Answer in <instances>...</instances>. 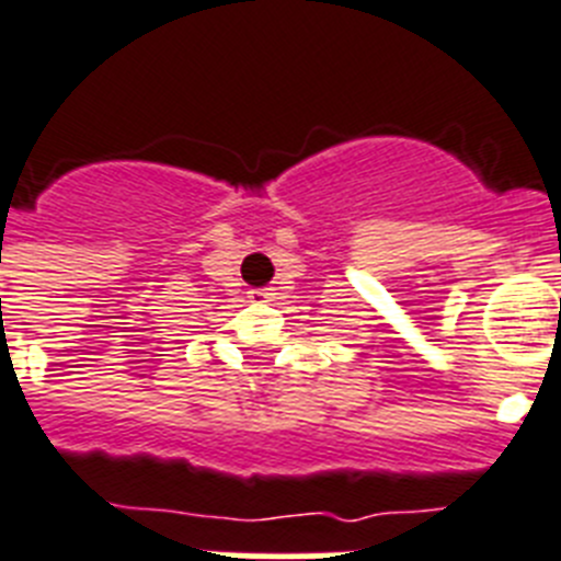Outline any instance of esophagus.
I'll return each mask as SVG.
<instances>
[{
  "mask_svg": "<svg viewBox=\"0 0 561 561\" xmlns=\"http://www.w3.org/2000/svg\"><path fill=\"white\" fill-rule=\"evenodd\" d=\"M274 287H256V290H251V299L253 301H271L274 299Z\"/></svg>",
  "mask_w": 561,
  "mask_h": 561,
  "instance_id": "1",
  "label": "esophagus"
}]
</instances>
